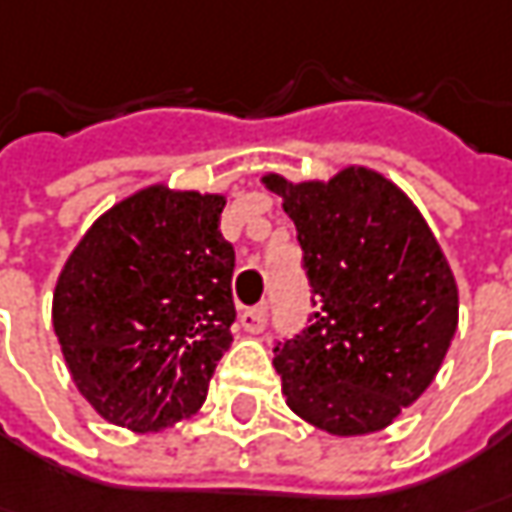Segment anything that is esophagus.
<instances>
[{
    "mask_svg": "<svg viewBox=\"0 0 512 512\" xmlns=\"http://www.w3.org/2000/svg\"><path fill=\"white\" fill-rule=\"evenodd\" d=\"M240 326H243V332H249V335L263 332V326H266V306L246 309V312L240 315Z\"/></svg>",
    "mask_w": 512,
    "mask_h": 512,
    "instance_id": "34e87169",
    "label": "esophagus"
}]
</instances>
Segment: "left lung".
<instances>
[{"instance_id": "1", "label": "left lung", "mask_w": 512, "mask_h": 512, "mask_svg": "<svg viewBox=\"0 0 512 512\" xmlns=\"http://www.w3.org/2000/svg\"><path fill=\"white\" fill-rule=\"evenodd\" d=\"M283 197L315 292L309 326L275 346L289 410L329 435L389 427L433 384L458 326V286L427 220L384 174L346 166Z\"/></svg>"}]
</instances>
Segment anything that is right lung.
<instances>
[{"label":"right lung","instance_id":"1","mask_svg":"<svg viewBox=\"0 0 512 512\" xmlns=\"http://www.w3.org/2000/svg\"><path fill=\"white\" fill-rule=\"evenodd\" d=\"M223 206V194L148 186L100 214L65 260L54 332L82 398L105 421L157 433L203 407L232 346Z\"/></svg>","mask_w":512,"mask_h":512}]
</instances>
